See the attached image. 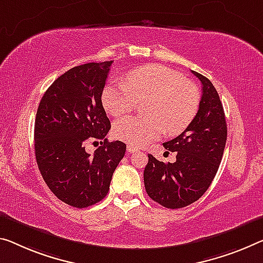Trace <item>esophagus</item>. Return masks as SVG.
I'll list each match as a JSON object with an SVG mask.
<instances>
[{
	"label": "esophagus",
	"mask_w": 263,
	"mask_h": 263,
	"mask_svg": "<svg viewBox=\"0 0 263 263\" xmlns=\"http://www.w3.org/2000/svg\"><path fill=\"white\" fill-rule=\"evenodd\" d=\"M127 152L128 153H136V152H139V148H136V147H134V145H132V144H128L127 145Z\"/></svg>",
	"instance_id": "1"
}]
</instances>
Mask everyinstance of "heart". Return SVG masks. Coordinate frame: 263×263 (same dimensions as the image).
Returning <instances> with one entry per match:
<instances>
[{"label": "heart", "mask_w": 263, "mask_h": 263, "mask_svg": "<svg viewBox=\"0 0 263 263\" xmlns=\"http://www.w3.org/2000/svg\"><path fill=\"white\" fill-rule=\"evenodd\" d=\"M147 115L128 116L115 121L112 135L141 147L162 135L182 133L199 111L200 92L195 84L171 68L145 64L129 71L126 82H112L102 92V104L109 114L122 116L139 102Z\"/></svg>", "instance_id": "b5f03b06"}]
</instances>
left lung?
<instances>
[{
	"instance_id": "8db88e82",
	"label": "left lung",
	"mask_w": 263,
	"mask_h": 263,
	"mask_svg": "<svg viewBox=\"0 0 263 263\" xmlns=\"http://www.w3.org/2000/svg\"><path fill=\"white\" fill-rule=\"evenodd\" d=\"M202 83L199 111L183 133L163 147L177 152L174 163L148 154L143 180L148 196L165 208H183L197 201L215 177L227 141V123L220 96L205 76L192 71Z\"/></svg>"
}]
</instances>
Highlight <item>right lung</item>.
<instances>
[{
    "label": "right lung",
    "instance_id": "obj_1",
    "mask_svg": "<svg viewBox=\"0 0 263 263\" xmlns=\"http://www.w3.org/2000/svg\"><path fill=\"white\" fill-rule=\"evenodd\" d=\"M112 61L86 63L64 72L44 92L35 119V155L44 182L75 208L98 203L108 194L127 145L104 139L110 121L102 106ZM100 139L92 156L87 140Z\"/></svg>",
    "mask_w": 263,
    "mask_h": 263
}]
</instances>
